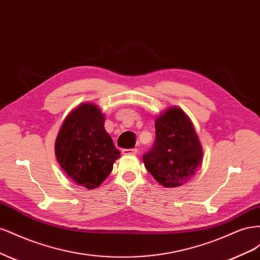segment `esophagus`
<instances>
[{
  "instance_id": "1",
  "label": "esophagus",
  "mask_w": 260,
  "mask_h": 260,
  "mask_svg": "<svg viewBox=\"0 0 260 260\" xmlns=\"http://www.w3.org/2000/svg\"><path fill=\"white\" fill-rule=\"evenodd\" d=\"M123 155H137L138 154V148H124L122 149Z\"/></svg>"
}]
</instances>
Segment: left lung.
<instances>
[{
	"label": "left lung",
	"mask_w": 260,
	"mask_h": 260,
	"mask_svg": "<svg viewBox=\"0 0 260 260\" xmlns=\"http://www.w3.org/2000/svg\"><path fill=\"white\" fill-rule=\"evenodd\" d=\"M155 142L143 155L154 179L165 187L180 186L195 175L203 148L193 123L179 107H170L155 121Z\"/></svg>",
	"instance_id": "left-lung-1"
}]
</instances>
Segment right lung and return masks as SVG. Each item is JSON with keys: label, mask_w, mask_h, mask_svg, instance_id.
Instances as JSON below:
<instances>
[{"label": "right lung", "mask_w": 260, "mask_h": 260, "mask_svg": "<svg viewBox=\"0 0 260 260\" xmlns=\"http://www.w3.org/2000/svg\"><path fill=\"white\" fill-rule=\"evenodd\" d=\"M104 121L105 116L96 105L83 103L66 117L55 141L61 169L75 183L89 190L105 181L120 157Z\"/></svg>", "instance_id": "obj_1"}]
</instances>
